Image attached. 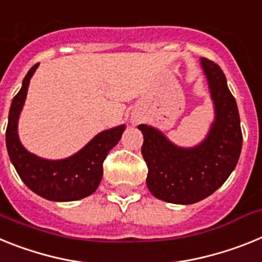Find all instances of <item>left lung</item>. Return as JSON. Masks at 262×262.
<instances>
[{"instance_id": "left-lung-1", "label": "left lung", "mask_w": 262, "mask_h": 262, "mask_svg": "<svg viewBox=\"0 0 262 262\" xmlns=\"http://www.w3.org/2000/svg\"><path fill=\"white\" fill-rule=\"evenodd\" d=\"M200 64L215 106V121L203 142L179 147L158 129L138 125L144 134L141 153L147 165V188L169 203L192 204L210 196L233 171L243 146L238 109L226 75L210 59L202 58Z\"/></svg>"}]
</instances>
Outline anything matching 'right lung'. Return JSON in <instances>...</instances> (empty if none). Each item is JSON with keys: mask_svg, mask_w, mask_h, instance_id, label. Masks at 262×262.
Segmentation results:
<instances>
[{"mask_svg": "<svg viewBox=\"0 0 262 262\" xmlns=\"http://www.w3.org/2000/svg\"><path fill=\"white\" fill-rule=\"evenodd\" d=\"M39 63L30 68L22 88L11 101L6 128V147L11 163L25 185L35 194L54 202H72L93 194L103 178V162L117 145L125 125L99 133L76 154L59 161L40 158L22 146L18 137V118L24 108L31 76Z\"/></svg>", "mask_w": 262, "mask_h": 262, "instance_id": "1", "label": "right lung"}]
</instances>
